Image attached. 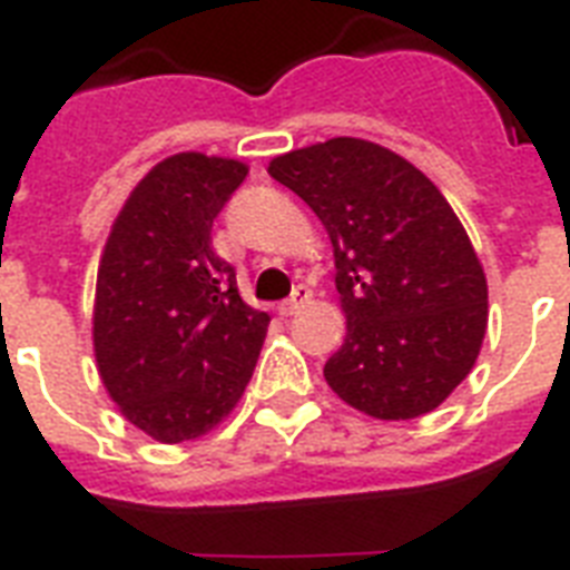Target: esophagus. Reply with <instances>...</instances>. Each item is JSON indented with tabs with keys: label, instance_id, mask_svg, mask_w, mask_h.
Returning a JSON list of instances; mask_svg holds the SVG:
<instances>
[{
	"label": "esophagus",
	"instance_id": "34e87169",
	"mask_svg": "<svg viewBox=\"0 0 570 570\" xmlns=\"http://www.w3.org/2000/svg\"><path fill=\"white\" fill-rule=\"evenodd\" d=\"M313 298V293H311V286H304V284H298L293 289V295H289V298H286V302H281V307H277V313H281V316H293L295 311H302L304 304L311 302Z\"/></svg>",
	"mask_w": 570,
	"mask_h": 570
}]
</instances>
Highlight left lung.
I'll return each instance as SVG.
<instances>
[{
	"label": "left lung",
	"instance_id": "obj_1",
	"mask_svg": "<svg viewBox=\"0 0 570 570\" xmlns=\"http://www.w3.org/2000/svg\"><path fill=\"white\" fill-rule=\"evenodd\" d=\"M268 174L334 245L346 340L325 364L328 387L375 420L434 411L468 379L488 328L485 272L446 197L364 138L289 150Z\"/></svg>",
	"mask_w": 570,
	"mask_h": 570
}]
</instances>
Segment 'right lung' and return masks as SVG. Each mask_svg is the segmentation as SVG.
Wrapping results in <instances>:
<instances>
[{
    "label": "right lung",
    "instance_id": "right-lung-1",
    "mask_svg": "<svg viewBox=\"0 0 570 570\" xmlns=\"http://www.w3.org/2000/svg\"><path fill=\"white\" fill-rule=\"evenodd\" d=\"M248 165L177 154L147 171L111 224L97 268L94 355L129 423L159 443L195 441L245 393L268 313L242 302L213 250V222Z\"/></svg>",
    "mask_w": 570,
    "mask_h": 570
}]
</instances>
